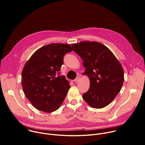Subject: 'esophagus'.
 Segmentation results:
<instances>
[{
    "label": "esophagus",
    "instance_id": "34e87169",
    "mask_svg": "<svg viewBox=\"0 0 145 145\" xmlns=\"http://www.w3.org/2000/svg\"><path fill=\"white\" fill-rule=\"evenodd\" d=\"M80 79V76H77V77H76V78L74 80V81L75 82H77L79 81Z\"/></svg>",
    "mask_w": 145,
    "mask_h": 145
}]
</instances>
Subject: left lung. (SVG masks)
Masks as SVG:
<instances>
[{"mask_svg": "<svg viewBox=\"0 0 145 145\" xmlns=\"http://www.w3.org/2000/svg\"><path fill=\"white\" fill-rule=\"evenodd\" d=\"M82 58L86 68L84 74L89 78L88 90L84 100L92 108L108 105L120 92L124 82L123 68L113 53L104 45L96 41H82L72 45Z\"/></svg>", "mask_w": 145, "mask_h": 145, "instance_id": "obj_1", "label": "left lung"}]
</instances>
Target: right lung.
<instances>
[{
    "label": "right lung",
    "instance_id": "1",
    "mask_svg": "<svg viewBox=\"0 0 145 145\" xmlns=\"http://www.w3.org/2000/svg\"><path fill=\"white\" fill-rule=\"evenodd\" d=\"M72 51L69 44L53 43L36 50L25 64L22 72L23 90L39 110L56 111L65 99L71 86L59 71L64 56Z\"/></svg>",
    "mask_w": 145,
    "mask_h": 145
}]
</instances>
